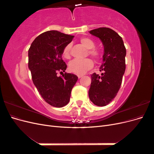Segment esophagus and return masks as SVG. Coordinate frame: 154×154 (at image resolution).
I'll use <instances>...</instances> for the list:
<instances>
[{
    "label": "esophagus",
    "instance_id": "34e87169",
    "mask_svg": "<svg viewBox=\"0 0 154 154\" xmlns=\"http://www.w3.org/2000/svg\"><path fill=\"white\" fill-rule=\"evenodd\" d=\"M82 76H82V75H78V78L79 79L81 78Z\"/></svg>",
    "mask_w": 154,
    "mask_h": 154
}]
</instances>
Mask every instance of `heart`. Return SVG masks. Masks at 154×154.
<instances>
[{"label":"heart","mask_w":154,"mask_h":154,"mask_svg":"<svg viewBox=\"0 0 154 154\" xmlns=\"http://www.w3.org/2000/svg\"><path fill=\"white\" fill-rule=\"evenodd\" d=\"M80 42L82 45L85 47L87 49H89V54L91 55L92 57L96 59H99L101 57V53L99 51L95 49V43L92 39L89 38H82L80 40ZM71 44L67 45L65 47L62 51V56L64 58H70V50H71ZM94 66V63L92 60L91 59H84V60H78L74 59L69 63V71L78 74V75H82L85 74L88 70L92 69Z\"/></svg>","instance_id":"b5f03b06"}]
</instances>
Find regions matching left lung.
<instances>
[{
	"instance_id": "8db88e82",
	"label": "left lung",
	"mask_w": 154,
	"mask_h": 154,
	"mask_svg": "<svg viewBox=\"0 0 154 154\" xmlns=\"http://www.w3.org/2000/svg\"><path fill=\"white\" fill-rule=\"evenodd\" d=\"M99 38L103 44V63L100 68L103 71L101 76L91 74V84L88 96L94 105L99 106L110 103L117 95L125 71L126 48L117 32L108 27H100L89 31Z\"/></svg>"
}]
</instances>
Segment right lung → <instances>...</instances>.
I'll list each match as a JSON object with an SVG mask.
<instances>
[{
  "label": "right lung",
  "mask_w": 154,
  "mask_h": 154,
  "mask_svg": "<svg viewBox=\"0 0 154 154\" xmlns=\"http://www.w3.org/2000/svg\"><path fill=\"white\" fill-rule=\"evenodd\" d=\"M73 38L58 31H48L37 36L28 51V67L35 86L45 102L58 108L69 103L78 80L75 74L63 73L67 65L62 58L63 48ZM58 72L62 77L57 76Z\"/></svg>",
  "instance_id": "obj_1"
}]
</instances>
